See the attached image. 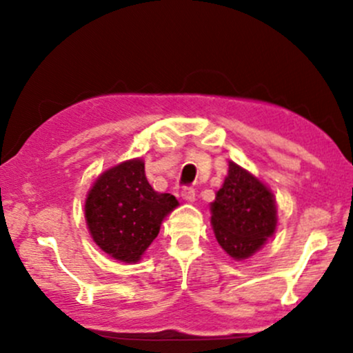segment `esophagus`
<instances>
[{
  "instance_id": "34e87169",
  "label": "esophagus",
  "mask_w": 353,
  "mask_h": 353,
  "mask_svg": "<svg viewBox=\"0 0 353 353\" xmlns=\"http://www.w3.org/2000/svg\"><path fill=\"white\" fill-rule=\"evenodd\" d=\"M181 196H182V199H184V201L194 202V201H196V189H194V188H184V189H182Z\"/></svg>"
}]
</instances>
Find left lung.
<instances>
[{"mask_svg":"<svg viewBox=\"0 0 353 353\" xmlns=\"http://www.w3.org/2000/svg\"><path fill=\"white\" fill-rule=\"evenodd\" d=\"M210 212L219 245L237 261L257 252L277 228L274 194L236 163H229L228 177L210 204Z\"/></svg>","mask_w":353,"mask_h":353,"instance_id":"1","label":"left lung"}]
</instances>
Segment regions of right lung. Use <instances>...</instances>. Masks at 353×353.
Masks as SVG:
<instances>
[{
    "mask_svg": "<svg viewBox=\"0 0 353 353\" xmlns=\"http://www.w3.org/2000/svg\"><path fill=\"white\" fill-rule=\"evenodd\" d=\"M177 199L151 188L143 159H131L108 169L88 192L84 216L92 241L116 261L137 262Z\"/></svg>",
    "mask_w": 353,
    "mask_h": 353,
    "instance_id": "add662e5",
    "label": "right lung"
}]
</instances>
